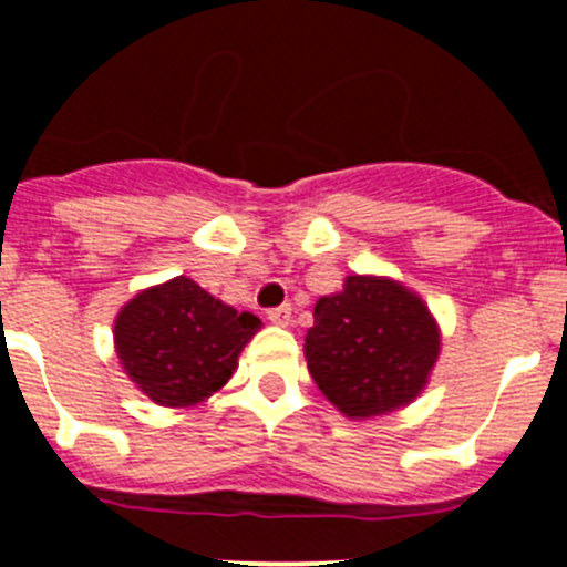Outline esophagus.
I'll return each instance as SVG.
<instances>
[{
    "label": "esophagus",
    "mask_w": 567,
    "mask_h": 567,
    "mask_svg": "<svg viewBox=\"0 0 567 567\" xmlns=\"http://www.w3.org/2000/svg\"><path fill=\"white\" fill-rule=\"evenodd\" d=\"M268 320L277 326H288L290 323V305H282V307H271V310L266 312Z\"/></svg>",
    "instance_id": "esophagus-1"
}]
</instances>
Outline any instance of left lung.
<instances>
[{"mask_svg": "<svg viewBox=\"0 0 567 567\" xmlns=\"http://www.w3.org/2000/svg\"><path fill=\"white\" fill-rule=\"evenodd\" d=\"M312 318L307 368L346 416H381L425 390L442 334L414 290L386 277L351 274L340 293L320 296Z\"/></svg>", "mask_w": 567, "mask_h": 567, "instance_id": "obj_1", "label": "left lung"}]
</instances>
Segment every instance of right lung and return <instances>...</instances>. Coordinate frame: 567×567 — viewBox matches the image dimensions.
Here are the masks:
<instances>
[{
	"instance_id": "obj_1",
	"label": "right lung",
	"mask_w": 567,
	"mask_h": 567,
	"mask_svg": "<svg viewBox=\"0 0 567 567\" xmlns=\"http://www.w3.org/2000/svg\"><path fill=\"white\" fill-rule=\"evenodd\" d=\"M260 318L233 310L194 279L175 277L136 293L114 318L120 364L153 403L188 409L236 373Z\"/></svg>"
}]
</instances>
